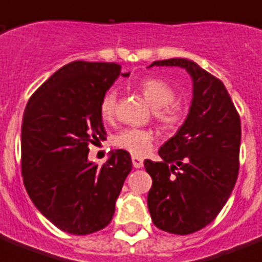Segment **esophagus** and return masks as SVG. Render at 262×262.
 <instances>
[{
  "label": "esophagus",
  "instance_id": "34e87169",
  "mask_svg": "<svg viewBox=\"0 0 262 262\" xmlns=\"http://www.w3.org/2000/svg\"><path fill=\"white\" fill-rule=\"evenodd\" d=\"M131 161H133V166L135 168L143 167V158L138 157V155H133V157H131Z\"/></svg>",
  "mask_w": 262,
  "mask_h": 262
}]
</instances>
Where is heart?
Instances as JSON below:
<instances>
[{
	"label": "heart",
	"instance_id": "1",
	"mask_svg": "<svg viewBox=\"0 0 262 262\" xmlns=\"http://www.w3.org/2000/svg\"><path fill=\"white\" fill-rule=\"evenodd\" d=\"M139 90L146 101L154 108V116L157 122L166 131H175L183 122V111L178 104L172 103L175 92L172 88L159 79L148 77L139 83ZM116 92L107 91L101 97L99 112L104 122L112 120L115 115ZM154 135L151 131L143 128H124L116 135L115 146L119 148L142 155L152 146Z\"/></svg>",
	"mask_w": 262,
	"mask_h": 262
}]
</instances>
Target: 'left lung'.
Returning <instances> with one entry per match:
<instances>
[{
	"instance_id": "8db88e82",
	"label": "left lung",
	"mask_w": 262,
	"mask_h": 262,
	"mask_svg": "<svg viewBox=\"0 0 262 262\" xmlns=\"http://www.w3.org/2000/svg\"><path fill=\"white\" fill-rule=\"evenodd\" d=\"M154 66L186 69L193 99L182 126L158 151L162 161H144L152 178L147 206L157 228L191 234L217 217L234 189L241 120L224 83L196 62L170 58Z\"/></svg>"
}]
</instances>
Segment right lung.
Segmentation results:
<instances>
[{
  "label": "right lung",
  "mask_w": 262,
  "mask_h": 262,
  "mask_svg": "<svg viewBox=\"0 0 262 262\" xmlns=\"http://www.w3.org/2000/svg\"><path fill=\"white\" fill-rule=\"evenodd\" d=\"M119 76L114 62L72 61L56 71L28 101L21 127V168L30 200L69 234L105 228L133 168L126 150L103 166L88 161V144L105 139L99 104Z\"/></svg>",
  "instance_id": "obj_1"
}]
</instances>
